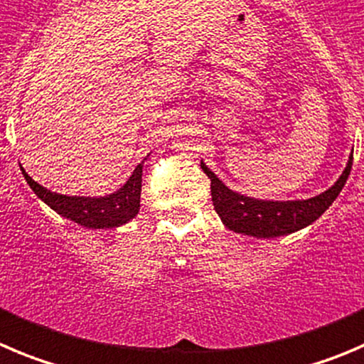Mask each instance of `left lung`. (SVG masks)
Masks as SVG:
<instances>
[{
    "label": "left lung",
    "instance_id": "8db88e82",
    "mask_svg": "<svg viewBox=\"0 0 364 364\" xmlns=\"http://www.w3.org/2000/svg\"><path fill=\"white\" fill-rule=\"evenodd\" d=\"M352 159L354 158L350 154L346 168L331 188L316 198L301 199V201H264V199L246 198L242 193L230 190L203 161L201 168L212 181L210 188H212L213 208L219 213L226 228L257 239H274L312 224L334 203L350 174Z\"/></svg>",
    "mask_w": 364,
    "mask_h": 364
}]
</instances>
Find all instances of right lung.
I'll list each match as a JSON object with an SVG mask.
<instances>
[{
    "label": "right lung",
    "mask_w": 364,
    "mask_h": 364,
    "mask_svg": "<svg viewBox=\"0 0 364 364\" xmlns=\"http://www.w3.org/2000/svg\"><path fill=\"white\" fill-rule=\"evenodd\" d=\"M141 168H144V163L136 166L131 178L120 190L105 198H80V196H63V193L50 192L48 188L33 181L23 166L21 172L37 198L43 199L50 208L84 228L98 230L117 228L127 220L134 219L136 213L140 212Z\"/></svg>",
    "instance_id": "add662e5"
}]
</instances>
